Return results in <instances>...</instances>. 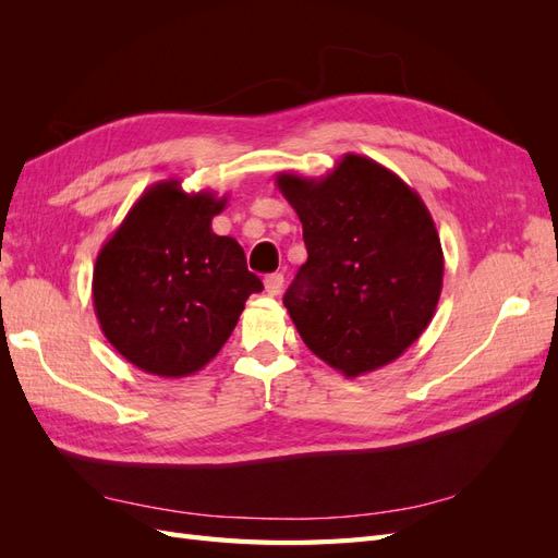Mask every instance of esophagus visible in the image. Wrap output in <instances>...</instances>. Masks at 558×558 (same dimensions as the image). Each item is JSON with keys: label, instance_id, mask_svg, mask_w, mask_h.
<instances>
[{"label": "esophagus", "instance_id": "esophagus-1", "mask_svg": "<svg viewBox=\"0 0 558 558\" xmlns=\"http://www.w3.org/2000/svg\"><path fill=\"white\" fill-rule=\"evenodd\" d=\"M283 289V275L275 272V275H267L265 277V291L267 295H279Z\"/></svg>", "mask_w": 558, "mask_h": 558}]
</instances>
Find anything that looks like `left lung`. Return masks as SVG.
I'll return each instance as SVG.
<instances>
[{
  "mask_svg": "<svg viewBox=\"0 0 558 558\" xmlns=\"http://www.w3.org/2000/svg\"><path fill=\"white\" fill-rule=\"evenodd\" d=\"M277 189L307 246L283 295L302 342L349 379L396 361L442 293V244L424 199L356 154L320 179L281 172Z\"/></svg>",
  "mask_w": 558,
  "mask_h": 558,
  "instance_id": "obj_1",
  "label": "left lung"
}]
</instances>
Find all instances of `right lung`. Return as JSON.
<instances>
[{
    "label": "right lung",
    "mask_w": 558,
    "mask_h": 558,
    "mask_svg": "<svg viewBox=\"0 0 558 558\" xmlns=\"http://www.w3.org/2000/svg\"><path fill=\"white\" fill-rule=\"evenodd\" d=\"M228 197L154 183L97 253L93 305L105 337L134 367L181 379L228 342L244 302L263 291L244 248L211 230Z\"/></svg>",
    "instance_id": "add662e5"
}]
</instances>
